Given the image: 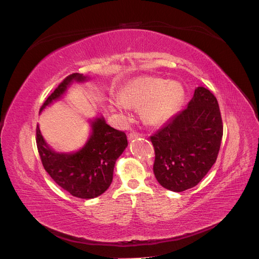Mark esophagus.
<instances>
[{
    "label": "esophagus",
    "mask_w": 259,
    "mask_h": 259,
    "mask_svg": "<svg viewBox=\"0 0 259 259\" xmlns=\"http://www.w3.org/2000/svg\"><path fill=\"white\" fill-rule=\"evenodd\" d=\"M140 136H142V135L137 134V133H131V134H128V140L131 142V140L136 139V138H138V137H140Z\"/></svg>",
    "instance_id": "obj_1"
}]
</instances>
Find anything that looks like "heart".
I'll return each mask as SVG.
<instances>
[{
  "instance_id": "heart-1",
  "label": "heart",
  "mask_w": 259,
  "mask_h": 259,
  "mask_svg": "<svg viewBox=\"0 0 259 259\" xmlns=\"http://www.w3.org/2000/svg\"><path fill=\"white\" fill-rule=\"evenodd\" d=\"M185 98L183 84L162 77L140 76L123 85L120 97L110 100V108L121 113L130 107L140 108L144 120L152 126L169 121L179 110Z\"/></svg>"
}]
</instances>
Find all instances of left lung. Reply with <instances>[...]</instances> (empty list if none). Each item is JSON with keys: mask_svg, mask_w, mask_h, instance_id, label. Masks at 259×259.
<instances>
[{"mask_svg": "<svg viewBox=\"0 0 259 259\" xmlns=\"http://www.w3.org/2000/svg\"><path fill=\"white\" fill-rule=\"evenodd\" d=\"M222 138L217 99L208 90L198 86L185 110L150 137L156 180L174 192L197 186L216 162Z\"/></svg>", "mask_w": 259, "mask_h": 259, "instance_id": "obj_1", "label": "left lung"}]
</instances>
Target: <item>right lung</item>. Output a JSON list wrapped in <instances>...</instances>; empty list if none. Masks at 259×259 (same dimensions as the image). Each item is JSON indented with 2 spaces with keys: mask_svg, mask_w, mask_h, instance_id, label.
<instances>
[{
  "mask_svg": "<svg viewBox=\"0 0 259 259\" xmlns=\"http://www.w3.org/2000/svg\"><path fill=\"white\" fill-rule=\"evenodd\" d=\"M88 75L73 73L67 76L45 100L40 113L66 95L74 82L85 83ZM91 133L86 143L76 151L60 152L53 149L36 127V145L42 164L54 182L73 197L94 199L110 187L116 160L127 147L125 133L107 124L103 115L89 120Z\"/></svg>",
  "mask_w": 259,
  "mask_h": 259,
  "instance_id": "right-lung-1",
  "label": "right lung"
}]
</instances>
